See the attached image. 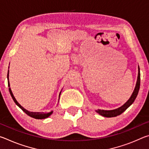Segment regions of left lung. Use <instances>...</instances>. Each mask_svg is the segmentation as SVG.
I'll return each instance as SVG.
<instances>
[{
    "instance_id": "1",
    "label": "left lung",
    "mask_w": 149,
    "mask_h": 149,
    "mask_svg": "<svg viewBox=\"0 0 149 149\" xmlns=\"http://www.w3.org/2000/svg\"><path fill=\"white\" fill-rule=\"evenodd\" d=\"M140 87V70H139V73H138V77H137V84H136V86L134 91H133V93H132V95L131 96L130 99L126 102L124 104H123L122 107L117 108V109L112 110H96L98 114L104 117H107V118H111V117H115L117 116L118 115H120L121 114L124 112V111L127 109V108L130 107L131 105L132 104V103L134 102L135 100L136 97L138 95L139 90Z\"/></svg>"
}]
</instances>
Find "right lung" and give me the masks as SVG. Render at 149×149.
Returning a JSON list of instances; mask_svg holds the SVG:
<instances>
[{"label":"right lung","mask_w":149,"mask_h":149,"mask_svg":"<svg viewBox=\"0 0 149 149\" xmlns=\"http://www.w3.org/2000/svg\"><path fill=\"white\" fill-rule=\"evenodd\" d=\"M9 72V70H8ZM7 77H8V75H7ZM8 86L10 87V83H9V81H8ZM9 91H10V95L12 96V99H13L14 102L16 103V105L18 106V107L21 108V109L24 111V112L26 113V114H27L28 116H31L32 118H35V119H45V118H47L49 116H50L52 114V111H51V112H50L49 113H47V114H45V113L44 112H29V111H27V110L25 109V108H24L23 107H22L21 105H20L18 102H17V100H16V99H15V97H14L13 95V93H12V91H11V89L10 88H9ZM60 93H61V92H60Z\"/></svg>","instance_id":"obj_1"}]
</instances>
